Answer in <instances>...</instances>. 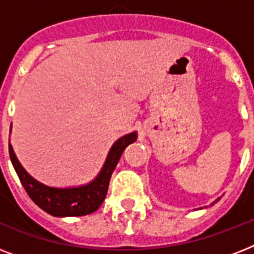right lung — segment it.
<instances>
[{
	"label": "right lung",
	"mask_w": 254,
	"mask_h": 254,
	"mask_svg": "<svg viewBox=\"0 0 254 254\" xmlns=\"http://www.w3.org/2000/svg\"><path fill=\"white\" fill-rule=\"evenodd\" d=\"M134 141L135 133H130L120 138L112 146L99 177L89 185L77 189H53L42 185L30 177L21 166V163L18 162L17 157L14 154L11 145H9V154L23 189L38 207H41L43 211L53 216H84L99 209L107 196L111 175L116 165L119 163L120 157L125 150V147Z\"/></svg>",
	"instance_id": "right-lung-1"
}]
</instances>
